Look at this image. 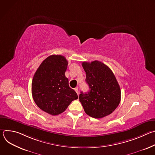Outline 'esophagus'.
Masks as SVG:
<instances>
[{
  "label": "esophagus",
  "instance_id": "esophagus-1",
  "mask_svg": "<svg viewBox=\"0 0 155 155\" xmlns=\"http://www.w3.org/2000/svg\"><path fill=\"white\" fill-rule=\"evenodd\" d=\"M74 90H75V92H76V93H77V94H78H78H79V93H78V87H75V89H74Z\"/></svg>",
  "mask_w": 155,
  "mask_h": 155
}]
</instances>
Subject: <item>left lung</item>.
<instances>
[{
    "instance_id": "obj_1",
    "label": "left lung",
    "mask_w": 155,
    "mask_h": 155,
    "mask_svg": "<svg viewBox=\"0 0 155 155\" xmlns=\"http://www.w3.org/2000/svg\"><path fill=\"white\" fill-rule=\"evenodd\" d=\"M86 72L87 93H80L79 99L85 113L94 118L111 114L121 101L120 85L113 72L105 64L94 61L82 62Z\"/></svg>"
}]
</instances>
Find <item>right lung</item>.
Segmentation results:
<instances>
[{"label": "right lung", "mask_w": 155, "mask_h": 155, "mask_svg": "<svg viewBox=\"0 0 155 155\" xmlns=\"http://www.w3.org/2000/svg\"><path fill=\"white\" fill-rule=\"evenodd\" d=\"M68 65L64 56L51 55L41 63L32 79L34 102L43 111L51 115L64 112L72 101L78 99L65 76Z\"/></svg>", "instance_id": "obj_1"}]
</instances>
